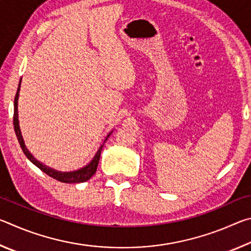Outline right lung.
I'll return each mask as SVG.
<instances>
[{
	"mask_svg": "<svg viewBox=\"0 0 251 251\" xmlns=\"http://www.w3.org/2000/svg\"><path fill=\"white\" fill-rule=\"evenodd\" d=\"M21 80H22V78L20 79L18 92H16V95H15V99H14L13 125H14V130H15L16 137H18L20 146H21V148H22V151L25 154V156H26L27 159L31 160L36 167H39L42 172H44L46 175H49L50 177H52V178H54V179H56V180L61 181V182H66V184H76V182H84V181L90 179V178L96 173V169H97V166H99V161H100V152H101V150H103L104 144H103V145H100V147L99 148V151H97V152L94 156V158L91 160L90 164L86 165V166L83 167V168L78 169V171L67 172V173L55 171V169H53V168H50L48 166H45V165L42 164L41 161L35 159V157H34L31 154V152H29V151L27 150V147L25 146L23 136H22V133H21V128H20V124H19L18 100H19V93H20V87H21ZM110 134H112V131H110V133L107 135V137L105 138L104 143L107 141V138L109 137Z\"/></svg>",
	"mask_w": 251,
	"mask_h": 251,
	"instance_id": "1",
	"label": "right lung"
}]
</instances>
